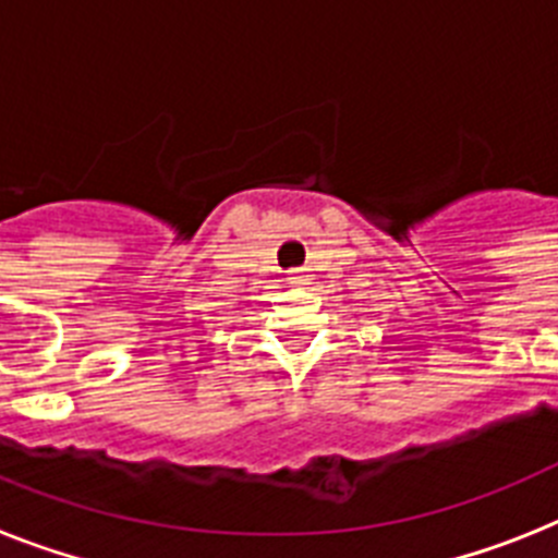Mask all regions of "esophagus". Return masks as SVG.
Segmentation results:
<instances>
[{
    "label": "esophagus",
    "instance_id": "esophagus-1",
    "mask_svg": "<svg viewBox=\"0 0 558 558\" xmlns=\"http://www.w3.org/2000/svg\"><path fill=\"white\" fill-rule=\"evenodd\" d=\"M308 280H312V271H308L306 266L289 271V283H292V287H308Z\"/></svg>",
    "mask_w": 558,
    "mask_h": 558
}]
</instances>
